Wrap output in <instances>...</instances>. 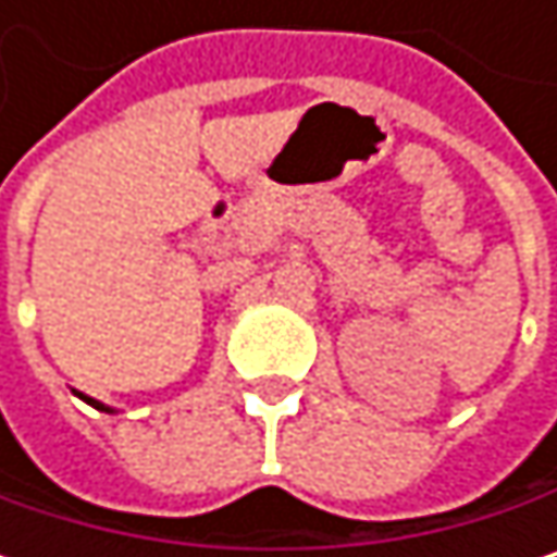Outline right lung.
Instances as JSON below:
<instances>
[{"mask_svg": "<svg viewBox=\"0 0 557 557\" xmlns=\"http://www.w3.org/2000/svg\"><path fill=\"white\" fill-rule=\"evenodd\" d=\"M76 394H79V391H76ZM79 397H83L86 404H92L96 410H104V413H114V407H108V404H102V400H96V397H89V394H79Z\"/></svg>", "mask_w": 557, "mask_h": 557, "instance_id": "right-lung-1", "label": "right lung"}]
</instances>
